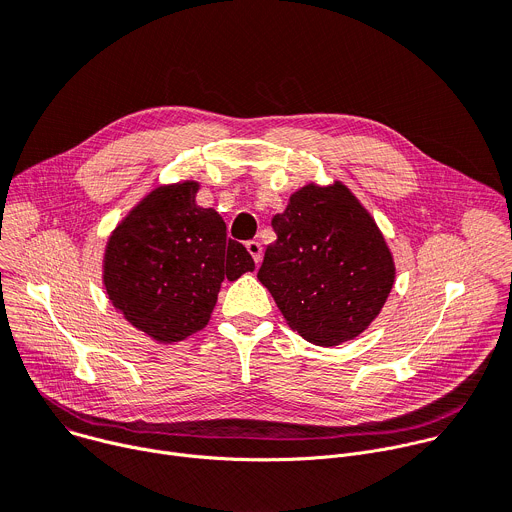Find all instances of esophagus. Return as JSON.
Wrapping results in <instances>:
<instances>
[{"label":"esophagus","instance_id":"obj_1","mask_svg":"<svg viewBox=\"0 0 512 512\" xmlns=\"http://www.w3.org/2000/svg\"><path fill=\"white\" fill-rule=\"evenodd\" d=\"M247 251L251 253L253 261L259 265L261 259H263V247H261V243H259V241H249V243H247Z\"/></svg>","mask_w":512,"mask_h":512}]
</instances>
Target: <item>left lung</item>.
I'll use <instances>...</instances> for the list:
<instances>
[{
  "label": "left lung",
  "mask_w": 512,
  "mask_h": 512,
  "mask_svg": "<svg viewBox=\"0 0 512 512\" xmlns=\"http://www.w3.org/2000/svg\"><path fill=\"white\" fill-rule=\"evenodd\" d=\"M277 241L257 279L287 326L318 346L356 338L381 314L395 259L371 212L346 184L310 182L273 216Z\"/></svg>",
  "instance_id": "obj_1"
}]
</instances>
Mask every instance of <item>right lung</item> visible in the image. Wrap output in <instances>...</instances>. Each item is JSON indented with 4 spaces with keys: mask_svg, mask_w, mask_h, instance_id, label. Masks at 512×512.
Segmentation results:
<instances>
[{
    "mask_svg": "<svg viewBox=\"0 0 512 512\" xmlns=\"http://www.w3.org/2000/svg\"><path fill=\"white\" fill-rule=\"evenodd\" d=\"M196 180L145 194L111 231L103 285L117 312L160 344L202 330L225 279L255 269L247 249L227 237L223 216L196 204Z\"/></svg>",
    "mask_w": 512,
    "mask_h": 512,
    "instance_id": "1",
    "label": "right lung"
}]
</instances>
